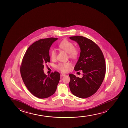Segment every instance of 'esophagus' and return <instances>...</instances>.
Masks as SVG:
<instances>
[{"mask_svg":"<svg viewBox=\"0 0 128 128\" xmlns=\"http://www.w3.org/2000/svg\"><path fill=\"white\" fill-rule=\"evenodd\" d=\"M60 76H66V75L65 74H63V73H61L60 74Z\"/></svg>","mask_w":128,"mask_h":128,"instance_id":"34e87169","label":"esophagus"}]
</instances>
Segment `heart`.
<instances>
[{
  "mask_svg": "<svg viewBox=\"0 0 128 128\" xmlns=\"http://www.w3.org/2000/svg\"><path fill=\"white\" fill-rule=\"evenodd\" d=\"M58 46L62 50L68 53L70 57L72 58H76L79 53L78 50L74 47V44L67 40H64L61 42ZM50 55L52 60H56L57 57L56 50L54 48L51 49ZM72 66V63L70 62H60L56 65V68L62 72H68L70 70Z\"/></svg>",
  "mask_w": 128,
  "mask_h": 128,
  "instance_id": "heart-1",
  "label": "heart"
}]
</instances>
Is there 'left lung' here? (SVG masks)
I'll return each mask as SVG.
<instances>
[{
  "label": "left lung",
  "mask_w": 128,
  "mask_h": 128,
  "mask_svg": "<svg viewBox=\"0 0 128 128\" xmlns=\"http://www.w3.org/2000/svg\"><path fill=\"white\" fill-rule=\"evenodd\" d=\"M80 46V58L74 70H82V78L70 74L69 86L71 93L80 98L90 97L98 90L106 74V62L100 48L94 41L82 36L70 37Z\"/></svg>",
  "instance_id": "8db88e82"
}]
</instances>
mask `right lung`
Masks as SVG:
<instances>
[{
    "mask_svg": "<svg viewBox=\"0 0 128 128\" xmlns=\"http://www.w3.org/2000/svg\"><path fill=\"white\" fill-rule=\"evenodd\" d=\"M57 39L50 38L36 41L28 48L22 58L20 68L22 80L30 92L38 98L52 95L60 80L58 72L47 76L43 70L44 65L50 62V48Z\"/></svg>",
    "mask_w": 128,
    "mask_h": 128,
    "instance_id": "1",
    "label": "right lung"
}]
</instances>
